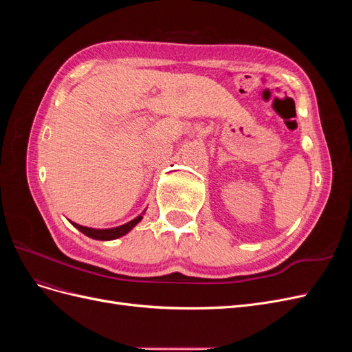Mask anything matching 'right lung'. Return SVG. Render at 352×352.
Listing matches in <instances>:
<instances>
[{"label": "right lung", "mask_w": 352, "mask_h": 352, "mask_svg": "<svg viewBox=\"0 0 352 352\" xmlns=\"http://www.w3.org/2000/svg\"><path fill=\"white\" fill-rule=\"evenodd\" d=\"M142 214H144V212H142ZM142 214L135 217L131 221L124 223V225H122V226L111 228V229H94V228L80 226V225H78V223H73V221H70V223L78 230H80L83 235H87L89 238H92V239H97V241H113V239H117V238L126 235L127 232H131L138 225V223L142 220Z\"/></svg>", "instance_id": "right-lung-1"}]
</instances>
